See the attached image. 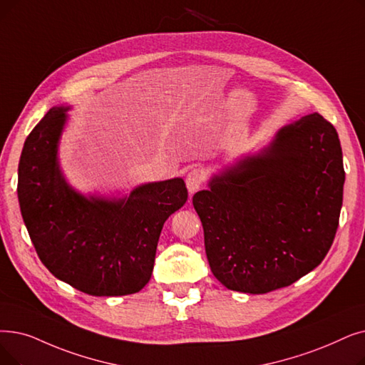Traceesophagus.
Here are the masks:
<instances>
[{
    "instance_id": "34e87169",
    "label": "esophagus",
    "mask_w": 365,
    "mask_h": 365,
    "mask_svg": "<svg viewBox=\"0 0 365 365\" xmlns=\"http://www.w3.org/2000/svg\"><path fill=\"white\" fill-rule=\"evenodd\" d=\"M202 180H204V174L198 168H194L186 174V187L189 191V195H192L198 191L202 185Z\"/></svg>"
}]
</instances>
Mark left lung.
<instances>
[{
	"label": "left lung",
	"instance_id": "left-lung-1",
	"mask_svg": "<svg viewBox=\"0 0 365 365\" xmlns=\"http://www.w3.org/2000/svg\"><path fill=\"white\" fill-rule=\"evenodd\" d=\"M343 185L339 134L319 113L213 174L192 204L215 277L231 291L265 294L310 273L334 240Z\"/></svg>",
	"mask_w": 365,
	"mask_h": 365
}]
</instances>
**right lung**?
I'll return each instance as SVG.
<instances>
[{"label": "right lung", "mask_w": 365, "mask_h": 365, "mask_svg": "<svg viewBox=\"0 0 365 365\" xmlns=\"http://www.w3.org/2000/svg\"><path fill=\"white\" fill-rule=\"evenodd\" d=\"M70 106H55L26 137L18 198L37 255L56 279L95 297L135 294L150 280L164 222L187 200L182 178L123 197L85 195L59 165Z\"/></svg>", "instance_id": "add662e5"}]
</instances>
